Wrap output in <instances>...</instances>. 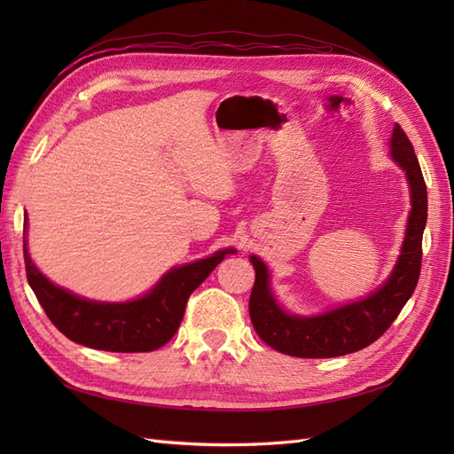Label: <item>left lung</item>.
Returning a JSON list of instances; mask_svg holds the SVG:
<instances>
[{
	"label": "left lung",
	"instance_id": "8db88e82",
	"mask_svg": "<svg viewBox=\"0 0 454 454\" xmlns=\"http://www.w3.org/2000/svg\"><path fill=\"white\" fill-rule=\"evenodd\" d=\"M392 159L405 170L411 185V215L407 235L388 282L367 299L339 307L322 316L299 318L284 312L269 290L263 261L252 255L255 282L250 295V318L261 340L295 358H335L358 352L375 342L413 295L422 265V232L428 217V195L415 149L400 125L392 134Z\"/></svg>",
	"mask_w": 454,
	"mask_h": 454
}]
</instances>
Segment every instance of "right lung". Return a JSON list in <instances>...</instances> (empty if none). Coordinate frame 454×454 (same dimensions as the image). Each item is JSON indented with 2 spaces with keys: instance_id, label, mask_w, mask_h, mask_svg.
I'll list each match as a JSON object with an SVG mask.
<instances>
[{
  "instance_id": "right-lung-1",
  "label": "right lung",
  "mask_w": 454,
  "mask_h": 454,
  "mask_svg": "<svg viewBox=\"0 0 454 454\" xmlns=\"http://www.w3.org/2000/svg\"><path fill=\"white\" fill-rule=\"evenodd\" d=\"M232 252L223 250L172 269L138 301L94 303L49 282L32 263L24 239L26 277L49 320L77 345L107 352H151L167 345L184 320L191 294Z\"/></svg>"
}]
</instances>
